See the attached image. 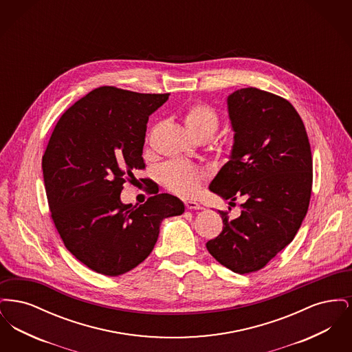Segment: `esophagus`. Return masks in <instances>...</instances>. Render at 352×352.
<instances>
[{
	"label": "esophagus",
	"mask_w": 352,
	"mask_h": 352,
	"mask_svg": "<svg viewBox=\"0 0 352 352\" xmlns=\"http://www.w3.org/2000/svg\"><path fill=\"white\" fill-rule=\"evenodd\" d=\"M184 204H186V208H187V210H201V208H203L201 204L195 201H184Z\"/></svg>",
	"instance_id": "34e87169"
}]
</instances>
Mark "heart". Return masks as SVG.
Segmentation results:
<instances>
[{"instance_id":"obj_1","label":"heart","mask_w":352,"mask_h":352,"mask_svg":"<svg viewBox=\"0 0 352 352\" xmlns=\"http://www.w3.org/2000/svg\"><path fill=\"white\" fill-rule=\"evenodd\" d=\"M186 129L195 138L204 133H214L218 128L217 112L206 104L191 105L184 116ZM160 178L170 191L181 197H194L207 179V171L184 161H171L160 170Z\"/></svg>"}]
</instances>
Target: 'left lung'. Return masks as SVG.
I'll return each mask as SVG.
<instances>
[{"instance_id": "8db88e82", "label": "left lung", "mask_w": 352, "mask_h": 352, "mask_svg": "<svg viewBox=\"0 0 352 352\" xmlns=\"http://www.w3.org/2000/svg\"><path fill=\"white\" fill-rule=\"evenodd\" d=\"M227 108L234 145L208 188L230 204L236 198L244 203L237 218L219 211L223 231L206 247L221 265L245 274L264 268L300 230L311 195L313 158L289 101L248 87L228 95Z\"/></svg>"}]
</instances>
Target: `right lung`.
Returning a JSON list of instances; mask_svg holds the SVG:
<instances>
[{
	"instance_id": "1",
	"label": "right lung",
	"mask_w": 352,
	"mask_h": 352,
	"mask_svg": "<svg viewBox=\"0 0 352 352\" xmlns=\"http://www.w3.org/2000/svg\"><path fill=\"white\" fill-rule=\"evenodd\" d=\"M168 94L100 87L59 118L42 157L51 218L66 248L88 268L120 276L153 251L164 219L184 212V201L157 194L124 204L121 190L145 168L146 124Z\"/></svg>"
}]
</instances>
